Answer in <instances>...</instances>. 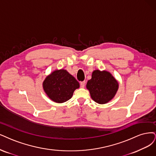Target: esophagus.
I'll list each match as a JSON object with an SVG mask.
<instances>
[{"label": "esophagus", "instance_id": "1", "mask_svg": "<svg viewBox=\"0 0 156 156\" xmlns=\"http://www.w3.org/2000/svg\"><path fill=\"white\" fill-rule=\"evenodd\" d=\"M85 82H80V87H81L82 88H83L85 87Z\"/></svg>", "mask_w": 156, "mask_h": 156}]
</instances>
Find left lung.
<instances>
[{
    "mask_svg": "<svg viewBox=\"0 0 156 156\" xmlns=\"http://www.w3.org/2000/svg\"><path fill=\"white\" fill-rule=\"evenodd\" d=\"M91 98L99 104L110 101L116 95L119 84L112 75L107 71L95 70L86 85Z\"/></svg>",
    "mask_w": 156,
    "mask_h": 156,
    "instance_id": "8db88e82",
    "label": "left lung"
}]
</instances>
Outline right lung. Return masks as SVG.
<instances>
[{"label":"right lung","mask_w":156,"mask_h":156,"mask_svg":"<svg viewBox=\"0 0 156 156\" xmlns=\"http://www.w3.org/2000/svg\"><path fill=\"white\" fill-rule=\"evenodd\" d=\"M79 87V82L64 69L52 72L43 82L46 94L52 101L58 103L71 99L74 91Z\"/></svg>","instance_id":"1"}]
</instances>
